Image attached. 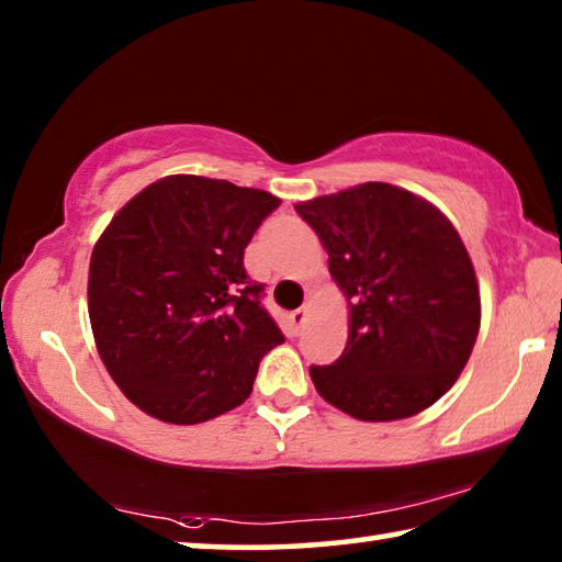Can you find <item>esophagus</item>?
Masks as SVG:
<instances>
[{"mask_svg":"<svg viewBox=\"0 0 562 562\" xmlns=\"http://www.w3.org/2000/svg\"><path fill=\"white\" fill-rule=\"evenodd\" d=\"M304 319H307V307H300V310L290 312V325H292V331H294V335H297V331L302 329Z\"/></svg>","mask_w":562,"mask_h":562,"instance_id":"1","label":"esophagus"}]
</instances>
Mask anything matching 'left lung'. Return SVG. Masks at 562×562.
Returning a JSON list of instances; mask_svg holds the SVG:
<instances>
[{
  "label": "left lung",
  "instance_id": "8db88e82",
  "mask_svg": "<svg viewBox=\"0 0 562 562\" xmlns=\"http://www.w3.org/2000/svg\"><path fill=\"white\" fill-rule=\"evenodd\" d=\"M349 300L337 361L310 367L319 396L359 422L414 416L449 392L481 327L473 262L449 217L389 183L297 203Z\"/></svg>",
  "mask_w": 562,
  "mask_h": 562
}]
</instances>
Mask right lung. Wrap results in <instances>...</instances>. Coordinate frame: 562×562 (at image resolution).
<instances>
[{"mask_svg":"<svg viewBox=\"0 0 562 562\" xmlns=\"http://www.w3.org/2000/svg\"><path fill=\"white\" fill-rule=\"evenodd\" d=\"M278 205L258 188L168 176L131 198L93 245V339L140 412L190 426L250 396L260 359L284 337L243 258Z\"/></svg>","mask_w":562,"mask_h":562,"instance_id":"right-lung-1","label":"right lung"}]
</instances>
